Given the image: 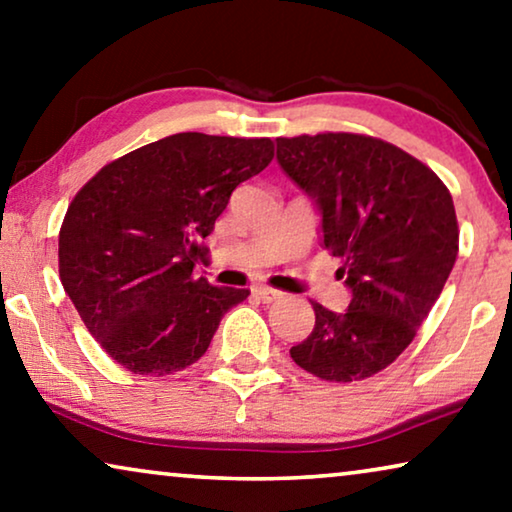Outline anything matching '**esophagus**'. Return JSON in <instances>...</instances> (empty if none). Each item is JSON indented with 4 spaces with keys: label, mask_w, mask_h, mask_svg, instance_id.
Masks as SVG:
<instances>
[{
    "label": "esophagus",
    "mask_w": 512,
    "mask_h": 512,
    "mask_svg": "<svg viewBox=\"0 0 512 512\" xmlns=\"http://www.w3.org/2000/svg\"><path fill=\"white\" fill-rule=\"evenodd\" d=\"M256 296L263 300V303H275V300H279L284 296L282 291L277 289H270V286H256Z\"/></svg>",
    "instance_id": "1"
}]
</instances>
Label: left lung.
<instances>
[{"label": "left lung", "mask_w": 512, "mask_h": 512, "mask_svg": "<svg viewBox=\"0 0 512 512\" xmlns=\"http://www.w3.org/2000/svg\"><path fill=\"white\" fill-rule=\"evenodd\" d=\"M277 163L319 212L321 247L340 258L342 312L314 303V328L291 347L307 373L354 382L410 345L459 251L452 195L394 144L352 132L277 139Z\"/></svg>", "instance_id": "obj_1"}]
</instances>
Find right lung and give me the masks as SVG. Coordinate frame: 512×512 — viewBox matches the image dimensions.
Returning <instances> with one entry per match:
<instances>
[{
  "instance_id": "right-lung-1",
  "label": "right lung",
  "mask_w": 512,
  "mask_h": 512,
  "mask_svg": "<svg viewBox=\"0 0 512 512\" xmlns=\"http://www.w3.org/2000/svg\"><path fill=\"white\" fill-rule=\"evenodd\" d=\"M270 139L177 132L104 165L60 228V282L90 335L137 375H172L207 352L249 289L195 279L200 240L230 193L270 165Z\"/></svg>"
}]
</instances>
